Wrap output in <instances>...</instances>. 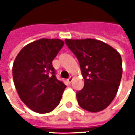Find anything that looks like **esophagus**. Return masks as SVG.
Here are the masks:
<instances>
[{"label": "esophagus", "instance_id": "1", "mask_svg": "<svg viewBox=\"0 0 135 135\" xmlns=\"http://www.w3.org/2000/svg\"><path fill=\"white\" fill-rule=\"evenodd\" d=\"M72 80H73V77H72V76H70V77H69V78H68V83H69V84H70V83H71V82H72Z\"/></svg>", "mask_w": 135, "mask_h": 135}]
</instances>
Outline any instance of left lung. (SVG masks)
Wrapping results in <instances>:
<instances>
[{
  "mask_svg": "<svg viewBox=\"0 0 135 135\" xmlns=\"http://www.w3.org/2000/svg\"><path fill=\"white\" fill-rule=\"evenodd\" d=\"M79 61L84 87L76 92L79 105L89 112L105 109L114 99L122 74V58L116 49L94 39L65 40Z\"/></svg>",
  "mask_w": 135,
  "mask_h": 135,
  "instance_id": "left-lung-1",
  "label": "left lung"
}]
</instances>
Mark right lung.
Segmentation results:
<instances>
[{
    "instance_id": "obj_1",
    "label": "right lung",
    "mask_w": 135,
    "mask_h": 135,
    "mask_svg": "<svg viewBox=\"0 0 135 135\" xmlns=\"http://www.w3.org/2000/svg\"><path fill=\"white\" fill-rule=\"evenodd\" d=\"M63 46L59 39H40L25 46L14 61L16 89L33 111L46 113L59 104L66 86L56 78L52 61Z\"/></svg>"
}]
</instances>
